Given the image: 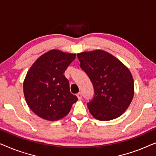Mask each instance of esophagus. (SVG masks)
I'll use <instances>...</instances> for the list:
<instances>
[{
	"label": "esophagus",
	"mask_w": 156,
	"mask_h": 156,
	"mask_svg": "<svg viewBox=\"0 0 156 156\" xmlns=\"http://www.w3.org/2000/svg\"><path fill=\"white\" fill-rule=\"evenodd\" d=\"M76 97H77V98H78V99H82V94H81L80 92V93H78V94H76Z\"/></svg>",
	"instance_id": "obj_1"
}]
</instances>
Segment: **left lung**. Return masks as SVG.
I'll return each mask as SVG.
<instances>
[{
	"instance_id": "8db88e82",
	"label": "left lung",
	"mask_w": 156,
	"mask_h": 156,
	"mask_svg": "<svg viewBox=\"0 0 156 156\" xmlns=\"http://www.w3.org/2000/svg\"><path fill=\"white\" fill-rule=\"evenodd\" d=\"M80 67L94 88L87 103L91 114L99 121L118 118L129 107L134 95V82L126 66L102 50L78 53Z\"/></svg>"
}]
</instances>
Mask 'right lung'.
Returning a JSON list of instances; mask_svg holds the SVG:
<instances>
[{
    "label": "right lung",
    "mask_w": 156,
    "mask_h": 156,
    "mask_svg": "<svg viewBox=\"0 0 156 156\" xmlns=\"http://www.w3.org/2000/svg\"><path fill=\"white\" fill-rule=\"evenodd\" d=\"M76 54L51 50L37 59L27 72L23 93L29 108L40 118L54 121L64 118L78 99L69 91L64 72Z\"/></svg>",
    "instance_id": "add662e5"
}]
</instances>
